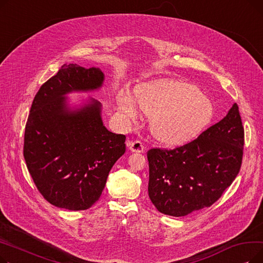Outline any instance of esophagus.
<instances>
[{
    "label": "esophagus",
    "instance_id": "1",
    "mask_svg": "<svg viewBox=\"0 0 263 263\" xmlns=\"http://www.w3.org/2000/svg\"><path fill=\"white\" fill-rule=\"evenodd\" d=\"M128 147L132 151V153H139V154H141V153H143V151H144V145L140 141L128 142Z\"/></svg>",
    "mask_w": 263,
    "mask_h": 263
}]
</instances>
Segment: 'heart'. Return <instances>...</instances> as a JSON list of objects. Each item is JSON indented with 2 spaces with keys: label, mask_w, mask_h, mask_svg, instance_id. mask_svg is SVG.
I'll list each match as a JSON object with an SVG mask.
<instances>
[{
  "label": "heart",
  "mask_w": 263,
  "mask_h": 263,
  "mask_svg": "<svg viewBox=\"0 0 263 263\" xmlns=\"http://www.w3.org/2000/svg\"><path fill=\"white\" fill-rule=\"evenodd\" d=\"M134 99L150 115V130L156 139L168 145L189 142L209 126L214 105L195 85L181 80L159 79L136 87ZM124 91L117 96L120 113L128 119L139 115V108Z\"/></svg>",
  "instance_id": "b5f03b06"
}]
</instances>
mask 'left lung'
<instances>
[{"instance_id": "8db88e82", "label": "left lung", "mask_w": 263, "mask_h": 263, "mask_svg": "<svg viewBox=\"0 0 263 263\" xmlns=\"http://www.w3.org/2000/svg\"><path fill=\"white\" fill-rule=\"evenodd\" d=\"M244 128L234 103L227 115L196 140L173 150L154 148L148 195L158 211L185 216L212 205L240 172Z\"/></svg>"}]
</instances>
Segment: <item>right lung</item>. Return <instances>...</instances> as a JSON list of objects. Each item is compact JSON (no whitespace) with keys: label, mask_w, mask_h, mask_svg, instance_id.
Listing matches in <instances>:
<instances>
[{"label":"right lung","mask_w":263,"mask_h":263,"mask_svg":"<svg viewBox=\"0 0 263 263\" xmlns=\"http://www.w3.org/2000/svg\"><path fill=\"white\" fill-rule=\"evenodd\" d=\"M104 73L64 64L36 93L25 124L23 156L34 183L59 208L86 210L98 200L109 171L126 153V136L103 124L93 98L72 105V92L99 90Z\"/></svg>","instance_id":"add662e5"}]
</instances>
